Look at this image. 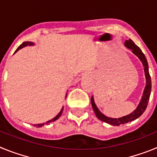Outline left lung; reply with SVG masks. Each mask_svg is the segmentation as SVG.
<instances>
[{"label": "left lung", "mask_w": 157, "mask_h": 157, "mask_svg": "<svg viewBox=\"0 0 157 157\" xmlns=\"http://www.w3.org/2000/svg\"><path fill=\"white\" fill-rule=\"evenodd\" d=\"M125 46L127 47V48L131 49L133 53L139 58V59L141 61L142 64H143L144 71H145V78H146V86H145V90H144L142 98H141V101H140L139 105L137 107V109H136L134 112H131L130 114L125 116H123V117L121 118H118V119H116V118L108 117V116L102 114V113L100 112L99 109H98L97 105H95L94 96H93L92 98H91V104H92L93 109H94V112H95L96 116H97L100 120H101V121L105 122V123H109V124L112 126H120L121 125V124H124V123H128V122H131L133 121V120H136V119H138V117H140L141 115L143 114V112H145V109H146L147 108L148 102H149V97H150L151 94V88H152L151 77L149 72V65H148V62H147V59L145 56V54L142 52V51L141 50V48H140L139 47L137 46V45L134 44V42L131 39L127 40V41H125Z\"/></svg>", "instance_id": "8db88e82"}]
</instances>
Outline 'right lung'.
Here are the masks:
<instances>
[{
    "mask_svg": "<svg viewBox=\"0 0 157 157\" xmlns=\"http://www.w3.org/2000/svg\"><path fill=\"white\" fill-rule=\"evenodd\" d=\"M34 45V43L31 42V41H25V42H23V44H22V45H20L19 47H18L17 49H16V52H17V51H19V49H20V48H23V47L27 46V45ZM66 97H67V95H66ZM63 108L61 109V111H60V112H59V114H58L57 116H55V117H54L53 119H52V120H48V121H47L45 123H40V124H34V126H35V127H42V126H44V124H46V125H48V124H49V123H52V122L56 121V120H58V119H59V116H61L62 112H63Z\"/></svg>",
    "mask_w": 157,
    "mask_h": 157,
    "instance_id": "1",
    "label": "right lung"
}]
</instances>
